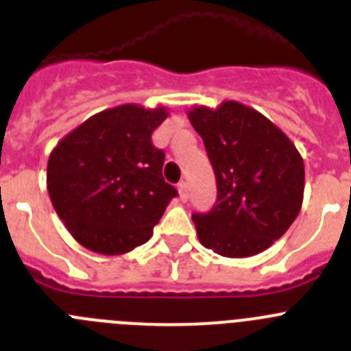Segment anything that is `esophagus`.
Listing matches in <instances>:
<instances>
[{
    "mask_svg": "<svg viewBox=\"0 0 351 351\" xmlns=\"http://www.w3.org/2000/svg\"><path fill=\"white\" fill-rule=\"evenodd\" d=\"M178 191H179V197H181V200H186V198H188V182L186 181L179 182Z\"/></svg>",
    "mask_w": 351,
    "mask_h": 351,
    "instance_id": "34e87169",
    "label": "esophagus"
}]
</instances>
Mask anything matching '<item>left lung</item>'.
Masks as SVG:
<instances>
[{
	"label": "left lung",
	"mask_w": 351,
	"mask_h": 351,
	"mask_svg": "<svg viewBox=\"0 0 351 351\" xmlns=\"http://www.w3.org/2000/svg\"><path fill=\"white\" fill-rule=\"evenodd\" d=\"M218 186L209 213H195L200 243L228 258L267 250L290 228L304 197V161L290 138L255 108L223 101L188 112Z\"/></svg>",
	"instance_id": "left-lung-1"
}]
</instances>
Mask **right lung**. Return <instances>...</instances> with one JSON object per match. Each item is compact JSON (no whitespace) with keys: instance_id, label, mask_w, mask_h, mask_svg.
<instances>
[{"instance_id":"obj_1","label":"right lung","mask_w":351,"mask_h":351,"mask_svg":"<svg viewBox=\"0 0 351 351\" xmlns=\"http://www.w3.org/2000/svg\"><path fill=\"white\" fill-rule=\"evenodd\" d=\"M167 108L119 105L70 132L49 156L56 213L84 247L123 255L147 243L178 190L165 182V153L151 135Z\"/></svg>"}]
</instances>
